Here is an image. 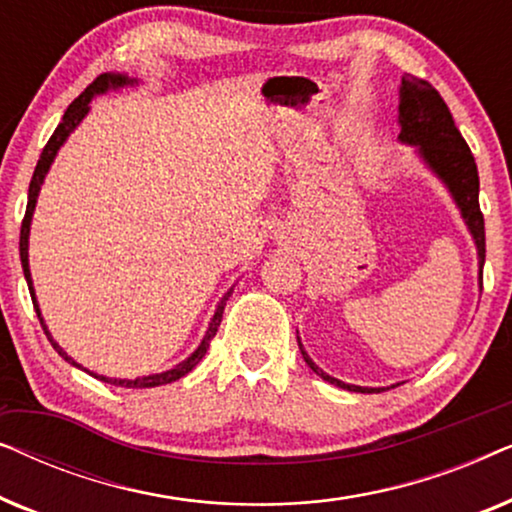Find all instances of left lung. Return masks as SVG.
<instances>
[{"label": "left lung", "instance_id": "1", "mask_svg": "<svg viewBox=\"0 0 512 512\" xmlns=\"http://www.w3.org/2000/svg\"><path fill=\"white\" fill-rule=\"evenodd\" d=\"M398 121H401V139L408 144L419 146L426 163H429L440 179L450 186V191L461 207V214L471 228L478 244L480 256V284H482V265H485V216L480 212V179H478V165L471 149H468L466 139L461 137L457 125H454L452 111L447 107L443 97L429 81L417 79V76L408 74L401 83V104H398ZM300 354L307 366H310L319 377L326 382L335 384V387L361 391V394H380L384 389H366L354 387V384H345L335 377L326 375L324 370L314 366L310 356L305 354L303 345H300Z\"/></svg>", "mask_w": 512, "mask_h": 512}]
</instances>
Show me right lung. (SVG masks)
<instances>
[{"label": "right lung", "mask_w": 512, "mask_h": 512, "mask_svg": "<svg viewBox=\"0 0 512 512\" xmlns=\"http://www.w3.org/2000/svg\"><path fill=\"white\" fill-rule=\"evenodd\" d=\"M123 83H130V81L125 79V76H121V74H100L93 83H90V86H88L86 90H83V93H81L79 97H76V100H74L72 104H69L67 111H65V116H62L60 125H58V128H55L51 139H48V142H46L44 151H41L37 167H34V174H32V181H30V193H27V209H25V216H23V226H20V263H23V272H25L27 286H30V296H32L34 310H37V317H39V321H41V328H44V333L48 335V340H51V345H53L55 349H58V354L65 356V359H67L69 363H72V366H79V363L69 359V356H67L65 352H62V349H60L58 345H55L53 338H51V333L46 331L44 319H41V312H39V307H37V298H34V291H32L30 268H27V237H30V221H32V212H34V202H37L39 188H41V184H44V177H46L48 167H51V163H53L55 153H58V149L62 146V142H65V139H67L69 132H72V130L76 128V125L81 123V118L88 114V104H90V100H93V97H95L97 93H104V90H107L109 86L116 88V86H123ZM228 296H230V293H228ZM228 296H223L219 307H216L214 319H212V324H209V331H207V335H205V340L200 342V347L195 349V354L188 356V359H186L184 363H179L177 368L167 370V373H160V375L139 377V380H109V377H104V375H95V373H90V375L97 377V380L107 382V384H116V387H128V389H149V387H160V384H170V382H174V380H179V377H184L186 373H191V370L202 361V356L207 354L209 342H212V338H214L216 331H219V326H221L223 307H226ZM79 368H81V366H79Z\"/></svg>", "instance_id": "right-lung-1"}]
</instances>
